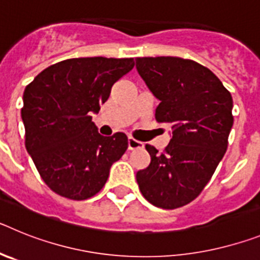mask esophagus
Instances as JSON below:
<instances>
[{"instance_id": "esophagus-1", "label": "esophagus", "mask_w": 260, "mask_h": 260, "mask_svg": "<svg viewBox=\"0 0 260 260\" xmlns=\"http://www.w3.org/2000/svg\"><path fill=\"white\" fill-rule=\"evenodd\" d=\"M127 146H128V150L133 151V150H137V148H141V147H143V143L139 141H137V139H134L133 137H128Z\"/></svg>"}]
</instances>
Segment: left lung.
I'll use <instances>...</instances> for the list:
<instances>
[{
    "label": "left lung",
    "mask_w": 260,
    "mask_h": 260,
    "mask_svg": "<svg viewBox=\"0 0 260 260\" xmlns=\"http://www.w3.org/2000/svg\"><path fill=\"white\" fill-rule=\"evenodd\" d=\"M137 70L160 104L157 122L171 123L162 152L146 144L151 162L137 173L151 204L174 210L194 201L228 148L233 100L210 69L180 57H139Z\"/></svg>",
    "instance_id": "8db88e82"
}]
</instances>
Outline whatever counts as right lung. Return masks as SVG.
I'll use <instances>...</instances> for the list:
<instances>
[{"label": "right lung", "instance_id": "right-lung-1", "mask_svg": "<svg viewBox=\"0 0 260 260\" xmlns=\"http://www.w3.org/2000/svg\"><path fill=\"white\" fill-rule=\"evenodd\" d=\"M133 68L134 58H70L43 70L26 87L20 114L27 152L56 194L73 201L93 197L127 150L126 134L103 137L91 114Z\"/></svg>", "mask_w": 260, "mask_h": 260}]
</instances>
